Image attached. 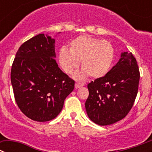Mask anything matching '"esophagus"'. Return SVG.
<instances>
[{"instance_id":"esophagus-1","label":"esophagus","mask_w":152,"mask_h":152,"mask_svg":"<svg viewBox=\"0 0 152 152\" xmlns=\"http://www.w3.org/2000/svg\"><path fill=\"white\" fill-rule=\"evenodd\" d=\"M83 86H84V84H83V83H76V84H75V88H80V87H83Z\"/></svg>"}]
</instances>
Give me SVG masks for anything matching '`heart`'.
Returning <instances> with one entry per match:
<instances>
[{"label":"heart","instance_id":"b5f03b06","mask_svg":"<svg viewBox=\"0 0 152 152\" xmlns=\"http://www.w3.org/2000/svg\"><path fill=\"white\" fill-rule=\"evenodd\" d=\"M60 65L67 74L73 73L81 61L83 68L75 74L76 79L88 76L98 79L110 70L114 59V49L109 42L80 35L69 43V50L62 48L58 55Z\"/></svg>","mask_w":152,"mask_h":152}]
</instances>
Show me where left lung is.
I'll use <instances>...</instances> for the list:
<instances>
[{
  "instance_id": "left-lung-1",
  "label": "left lung",
  "mask_w": 152,
  "mask_h": 152,
  "mask_svg": "<svg viewBox=\"0 0 152 152\" xmlns=\"http://www.w3.org/2000/svg\"><path fill=\"white\" fill-rule=\"evenodd\" d=\"M139 69L132 53L123 52L104 76L88 84L85 106L91 121L100 126L124 119L133 106L139 88Z\"/></svg>"
}]
</instances>
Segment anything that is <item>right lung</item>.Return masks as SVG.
<instances>
[{"label": "right lung", "mask_w": 152, "mask_h": 152, "mask_svg": "<svg viewBox=\"0 0 152 152\" xmlns=\"http://www.w3.org/2000/svg\"><path fill=\"white\" fill-rule=\"evenodd\" d=\"M55 40L39 34L22 45L10 73L16 102L27 117L38 122L55 118L75 82L56 62Z\"/></svg>", "instance_id": "add662e5"}]
</instances>
